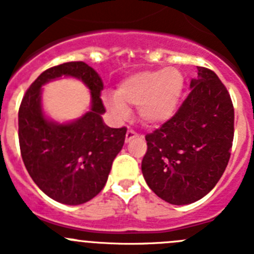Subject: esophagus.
<instances>
[{
  "label": "esophagus",
  "mask_w": 254,
  "mask_h": 254,
  "mask_svg": "<svg viewBox=\"0 0 254 254\" xmlns=\"http://www.w3.org/2000/svg\"><path fill=\"white\" fill-rule=\"evenodd\" d=\"M137 136H138L137 132H134L133 129H128V131H127V133H126V142H129L132 138L137 137Z\"/></svg>",
  "instance_id": "esophagus-1"
}]
</instances>
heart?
<instances>
[{
	"label": "heart",
	"mask_w": 254,
	"mask_h": 254,
	"mask_svg": "<svg viewBox=\"0 0 254 254\" xmlns=\"http://www.w3.org/2000/svg\"><path fill=\"white\" fill-rule=\"evenodd\" d=\"M183 86V75L173 67L141 71L121 82L117 94H105L103 102L118 120L127 118L129 107H136L145 125H160L176 113Z\"/></svg>",
	"instance_id": "obj_1"
}]
</instances>
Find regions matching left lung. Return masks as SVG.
<instances>
[{
  "instance_id": "left-lung-1",
  "label": "left lung",
  "mask_w": 254,
  "mask_h": 254,
  "mask_svg": "<svg viewBox=\"0 0 254 254\" xmlns=\"http://www.w3.org/2000/svg\"><path fill=\"white\" fill-rule=\"evenodd\" d=\"M197 69L177 113L145 136L143 178L156 196L172 205L196 202L216 186L234 138L230 94L214 71Z\"/></svg>"
}]
</instances>
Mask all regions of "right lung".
<instances>
[{
  "label": "right lung",
  "instance_id": "1",
  "mask_svg": "<svg viewBox=\"0 0 254 254\" xmlns=\"http://www.w3.org/2000/svg\"><path fill=\"white\" fill-rule=\"evenodd\" d=\"M80 78L91 89L92 109L66 125L51 123L40 104L41 85L60 77ZM103 81L81 61L46 69L30 85L19 108L21 158L31 179L48 197L64 205H81L99 193L107 183L112 163L125 143L127 128L103 123L100 99Z\"/></svg>",
  "mask_w": 254,
  "mask_h": 254
}]
</instances>
